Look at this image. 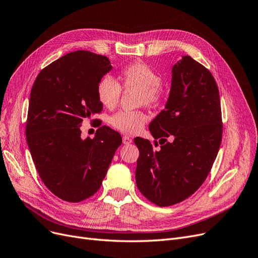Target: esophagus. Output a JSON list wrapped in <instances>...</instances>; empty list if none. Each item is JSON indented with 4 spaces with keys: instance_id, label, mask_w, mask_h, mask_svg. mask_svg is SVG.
Wrapping results in <instances>:
<instances>
[{
    "instance_id": "obj_1",
    "label": "esophagus",
    "mask_w": 258,
    "mask_h": 258,
    "mask_svg": "<svg viewBox=\"0 0 258 258\" xmlns=\"http://www.w3.org/2000/svg\"><path fill=\"white\" fill-rule=\"evenodd\" d=\"M122 141H123V143H124V144H130L132 142V139L128 136L125 135V136L122 137Z\"/></svg>"
}]
</instances>
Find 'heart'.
Listing matches in <instances>:
<instances>
[{
	"instance_id": "b5f03b06",
	"label": "heart",
	"mask_w": 258,
	"mask_h": 258,
	"mask_svg": "<svg viewBox=\"0 0 258 258\" xmlns=\"http://www.w3.org/2000/svg\"><path fill=\"white\" fill-rule=\"evenodd\" d=\"M119 79L123 88H136L138 104L157 106L163 98L161 77L153 67L142 61L126 65L120 72ZM120 84L109 76L103 77L97 85L99 101L106 108H114L121 97ZM148 117L142 110H120L109 118V124L119 132L136 134L142 130Z\"/></svg>"
}]
</instances>
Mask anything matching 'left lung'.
<instances>
[{"label":"left lung","instance_id":"8db88e82","mask_svg":"<svg viewBox=\"0 0 258 258\" xmlns=\"http://www.w3.org/2000/svg\"><path fill=\"white\" fill-rule=\"evenodd\" d=\"M149 128L154 144L140 137L134 139L140 153L137 187L159 207L181 203L205 182L221 143L219 91L210 71L183 55L172 69L165 108Z\"/></svg>","mask_w":258,"mask_h":258}]
</instances>
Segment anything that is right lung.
Here are the masks:
<instances>
[{
    "label": "right lung",
    "instance_id": "add662e5",
    "mask_svg": "<svg viewBox=\"0 0 258 258\" xmlns=\"http://www.w3.org/2000/svg\"><path fill=\"white\" fill-rule=\"evenodd\" d=\"M111 69L105 55L77 50L43 69L31 88L26 140L32 160L43 183L69 203L98 191L122 143L106 125L93 139L81 138L82 122L101 113L97 85Z\"/></svg>",
    "mask_w": 258,
    "mask_h": 258
}]
</instances>
